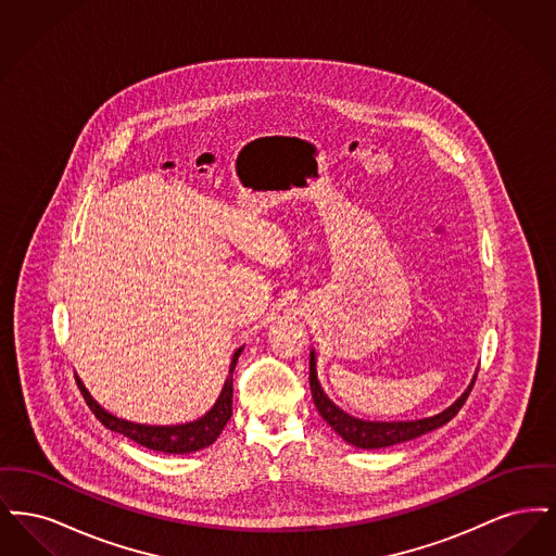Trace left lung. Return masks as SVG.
Masks as SVG:
<instances>
[{
	"instance_id": "obj_1",
	"label": "left lung",
	"mask_w": 556,
	"mask_h": 556,
	"mask_svg": "<svg viewBox=\"0 0 556 556\" xmlns=\"http://www.w3.org/2000/svg\"><path fill=\"white\" fill-rule=\"evenodd\" d=\"M308 379H311V392H313V400H315V406H317L320 417L331 425L336 429V433H340L348 444H352L356 448H386V446H394L400 442L415 440V438L424 435L431 429H438V427L448 424L450 419L467 402V397L476 386L477 375L473 377L471 386L467 388V392L458 397L452 406H448L446 410H442L440 415L419 419V421H394V424L363 421V419L350 417L342 408H338L329 397L325 396V392L318 386L315 352H311V377Z\"/></svg>"
}]
</instances>
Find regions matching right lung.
<instances>
[{"label":"right lung","mask_w":556,"mask_h":556,"mask_svg":"<svg viewBox=\"0 0 556 556\" xmlns=\"http://www.w3.org/2000/svg\"><path fill=\"white\" fill-rule=\"evenodd\" d=\"M239 354H241V348L233 354V361H231V367H229V377L225 381V388L216 400V404L202 419L186 425L154 427V425H139L116 419V417L106 413L93 397L89 396V392L80 383L79 377H77V386H79L80 394L85 397L87 406L91 408V413L102 421V425H106L110 431L123 433L132 442L146 446V448L170 452V454H186V452H195V450L211 446L212 442L220 435L223 427L231 419V413H233V406H231L233 404V370L238 365Z\"/></svg>","instance_id":"right-lung-1"}]
</instances>
